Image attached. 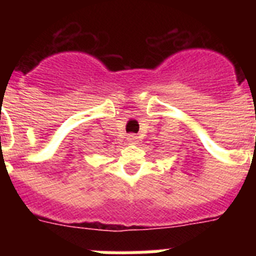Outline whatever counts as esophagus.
I'll list each match as a JSON object with an SVG mask.
<instances>
[{
    "label": "esophagus",
    "mask_w": 256,
    "mask_h": 256,
    "mask_svg": "<svg viewBox=\"0 0 256 256\" xmlns=\"http://www.w3.org/2000/svg\"><path fill=\"white\" fill-rule=\"evenodd\" d=\"M128 144H136V142H138V136H136V134H128Z\"/></svg>",
    "instance_id": "esophagus-1"
}]
</instances>
